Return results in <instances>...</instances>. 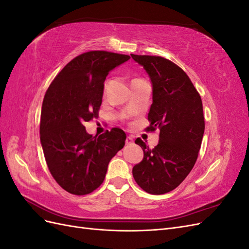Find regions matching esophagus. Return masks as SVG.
I'll return each instance as SVG.
<instances>
[{"label":"esophagus","mask_w":249,"mask_h":249,"mask_svg":"<svg viewBox=\"0 0 249 249\" xmlns=\"http://www.w3.org/2000/svg\"><path fill=\"white\" fill-rule=\"evenodd\" d=\"M134 143V139H133V137L132 136H127L126 137V139H125V144H127V145H131V144H133Z\"/></svg>","instance_id":"esophagus-1"}]
</instances>
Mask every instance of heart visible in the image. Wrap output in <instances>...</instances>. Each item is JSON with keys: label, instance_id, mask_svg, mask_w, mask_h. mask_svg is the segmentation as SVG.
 Segmentation results:
<instances>
[{"label": "heart", "instance_id": "1", "mask_svg": "<svg viewBox=\"0 0 249 249\" xmlns=\"http://www.w3.org/2000/svg\"><path fill=\"white\" fill-rule=\"evenodd\" d=\"M134 80H135V79H134Z\"/></svg>", "mask_w": 249, "mask_h": 249}]
</instances>
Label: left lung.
<instances>
[{
    "label": "left lung",
    "mask_w": 249,
    "mask_h": 249,
    "mask_svg": "<svg viewBox=\"0 0 249 249\" xmlns=\"http://www.w3.org/2000/svg\"><path fill=\"white\" fill-rule=\"evenodd\" d=\"M152 81L153 104L146 131L160 130L153 149L137 138L143 160L133 167V177L150 194L172 191L192 170L205 132L200 95L187 73L170 60L159 56L131 55Z\"/></svg>",
    "instance_id": "obj_1"
}]
</instances>
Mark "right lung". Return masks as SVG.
<instances>
[{"label":"right lung","mask_w":249,"mask_h":249,"mask_svg":"<svg viewBox=\"0 0 249 249\" xmlns=\"http://www.w3.org/2000/svg\"><path fill=\"white\" fill-rule=\"evenodd\" d=\"M130 56L91 51L73 58L53 80L44 95L40 142L51 175L63 189L85 195L99 188L108 164L124 146L125 133L113 127L100 136L84 123L99 115L104 82Z\"/></svg>","instance_id":"obj_1"}]
</instances>
